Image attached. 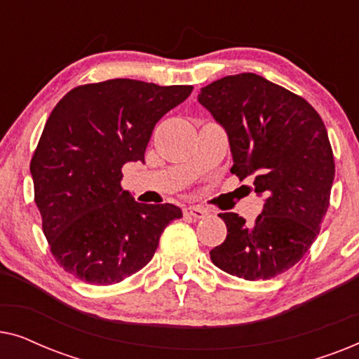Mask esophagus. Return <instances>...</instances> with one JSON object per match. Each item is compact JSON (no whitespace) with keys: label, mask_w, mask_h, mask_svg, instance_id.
<instances>
[{"label":"esophagus","mask_w":359,"mask_h":359,"mask_svg":"<svg viewBox=\"0 0 359 359\" xmlns=\"http://www.w3.org/2000/svg\"><path fill=\"white\" fill-rule=\"evenodd\" d=\"M184 214L191 215V217H194V219H204L205 215L209 214V210L203 209V208H196V205H191V208L184 209Z\"/></svg>","instance_id":"esophagus-1"}]
</instances>
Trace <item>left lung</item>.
I'll list each match as a JSON object with an SVG mask.
<instances>
[{
    "label": "left lung",
    "mask_w": 359,
    "mask_h": 359,
    "mask_svg": "<svg viewBox=\"0 0 359 359\" xmlns=\"http://www.w3.org/2000/svg\"><path fill=\"white\" fill-rule=\"evenodd\" d=\"M198 100L227 130L230 171L266 198L253 224L219 214L227 237L210 259L247 281L271 279L309 252L330 204L335 161L325 124L302 96L255 73L220 78Z\"/></svg>",
    "instance_id": "left-lung-1"
}]
</instances>
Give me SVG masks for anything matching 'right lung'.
Here are the masks:
<instances>
[{
    "label": "right lung",
    "instance_id": "obj_1",
    "mask_svg": "<svg viewBox=\"0 0 359 359\" xmlns=\"http://www.w3.org/2000/svg\"><path fill=\"white\" fill-rule=\"evenodd\" d=\"M193 86L127 78L68 91L48 116L31 160L34 201L55 262L97 286L124 281L154 258L173 204H140L122 166L144 161L154 127Z\"/></svg>",
    "mask_w": 359,
    "mask_h": 359
}]
</instances>
